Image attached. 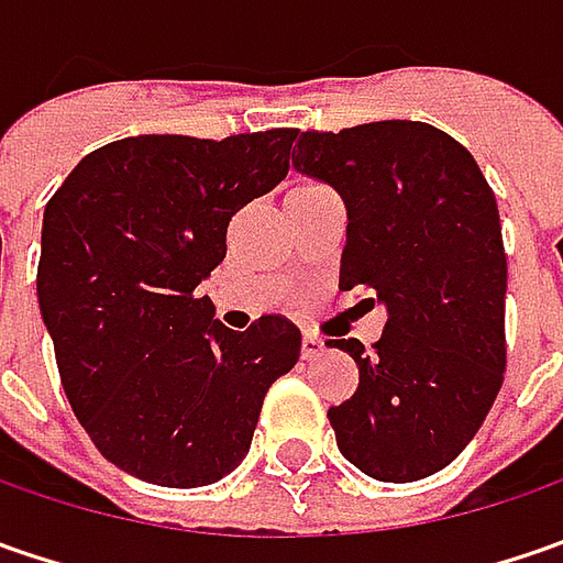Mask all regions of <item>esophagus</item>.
Returning a JSON list of instances; mask_svg holds the SVG:
<instances>
[{
    "mask_svg": "<svg viewBox=\"0 0 563 563\" xmlns=\"http://www.w3.org/2000/svg\"><path fill=\"white\" fill-rule=\"evenodd\" d=\"M319 351H322V338L313 335V332H307L303 341H300V354H303L307 360H313L319 357Z\"/></svg>",
    "mask_w": 563,
    "mask_h": 563,
    "instance_id": "obj_1",
    "label": "esophagus"
}]
</instances>
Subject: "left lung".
Instances as JSON below:
<instances>
[{
  "mask_svg": "<svg viewBox=\"0 0 563 563\" xmlns=\"http://www.w3.org/2000/svg\"><path fill=\"white\" fill-rule=\"evenodd\" d=\"M291 165L347 206L338 288L373 291L388 313L373 354L329 341L360 366L357 391L329 410L338 451L378 483L432 476L479 432L505 378L495 194L466 146L426 121L303 131Z\"/></svg>",
  "mask_w": 563,
  "mask_h": 563,
  "instance_id": "left-lung-1",
  "label": "left lung"
}]
</instances>
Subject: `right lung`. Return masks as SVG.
<instances>
[{
	"instance_id": "obj_1",
	"label": "right lung",
	"mask_w": 563,
	"mask_h": 563,
	"mask_svg": "<svg viewBox=\"0 0 563 563\" xmlns=\"http://www.w3.org/2000/svg\"><path fill=\"white\" fill-rule=\"evenodd\" d=\"M294 137H124L84 156L46 203L36 297L62 388L99 454L143 483L228 476L300 357L285 316L231 332L197 294L225 260L231 216L288 175Z\"/></svg>"
}]
</instances>
